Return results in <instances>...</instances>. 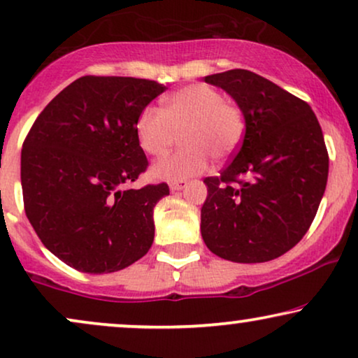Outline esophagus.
<instances>
[{"label": "esophagus", "mask_w": 358, "mask_h": 358, "mask_svg": "<svg viewBox=\"0 0 358 358\" xmlns=\"http://www.w3.org/2000/svg\"><path fill=\"white\" fill-rule=\"evenodd\" d=\"M187 187V180H178V182H170V189L171 192H180Z\"/></svg>", "instance_id": "34e87169"}]
</instances>
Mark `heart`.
I'll use <instances>...</instances> for the list:
<instances>
[{
  "label": "heart",
  "instance_id": "obj_1",
  "mask_svg": "<svg viewBox=\"0 0 358 358\" xmlns=\"http://www.w3.org/2000/svg\"><path fill=\"white\" fill-rule=\"evenodd\" d=\"M138 145L152 157H164L182 134L185 148L157 162L152 175L158 180H188L210 164L229 157L241 143L244 117L239 107L224 101L218 89L193 84L164 99L162 110L145 107L135 122Z\"/></svg>",
  "mask_w": 358,
  "mask_h": 358
}]
</instances>
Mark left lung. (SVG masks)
<instances>
[{"instance_id": "8db88e82", "label": "left lung", "mask_w": 358, "mask_h": 358, "mask_svg": "<svg viewBox=\"0 0 358 358\" xmlns=\"http://www.w3.org/2000/svg\"><path fill=\"white\" fill-rule=\"evenodd\" d=\"M241 108L246 132L220 176H208L201 236L233 262L282 256L307 233L322 200L329 153L310 106L246 69L206 76Z\"/></svg>"}]
</instances>
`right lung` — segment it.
<instances>
[{
	"label": "right lung",
	"mask_w": 358,
	"mask_h": 358,
	"mask_svg": "<svg viewBox=\"0 0 358 358\" xmlns=\"http://www.w3.org/2000/svg\"><path fill=\"white\" fill-rule=\"evenodd\" d=\"M166 87L155 80L84 76L44 107L21 152L24 211L54 256L89 274L145 256L153 208L169 185L124 188L147 170L135 122Z\"/></svg>",
	"instance_id": "right-lung-1"
}]
</instances>
